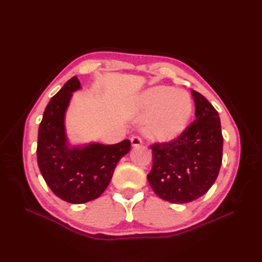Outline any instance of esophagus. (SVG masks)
<instances>
[{
  "label": "esophagus",
  "instance_id": "esophagus-1",
  "mask_svg": "<svg viewBox=\"0 0 262 262\" xmlns=\"http://www.w3.org/2000/svg\"><path fill=\"white\" fill-rule=\"evenodd\" d=\"M130 142H132V145L133 146H140V145H142V143H143L142 138L140 136H133V137H130Z\"/></svg>",
  "mask_w": 262,
  "mask_h": 262
}]
</instances>
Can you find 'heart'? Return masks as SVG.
<instances>
[{
  "label": "heart",
  "mask_w": 262,
  "mask_h": 262,
  "mask_svg": "<svg viewBox=\"0 0 262 262\" xmlns=\"http://www.w3.org/2000/svg\"><path fill=\"white\" fill-rule=\"evenodd\" d=\"M138 108L147 114L144 132L155 141L168 142L186 129L192 114L189 94L168 85H157L144 91L138 98Z\"/></svg>",
  "instance_id": "obj_1"
}]
</instances>
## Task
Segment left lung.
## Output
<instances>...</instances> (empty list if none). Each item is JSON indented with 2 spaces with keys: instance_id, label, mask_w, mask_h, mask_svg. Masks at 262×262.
I'll list each match as a JSON object with an SVG mask.
<instances>
[{
  "instance_id": "1",
  "label": "left lung",
  "mask_w": 262,
  "mask_h": 262,
  "mask_svg": "<svg viewBox=\"0 0 262 262\" xmlns=\"http://www.w3.org/2000/svg\"><path fill=\"white\" fill-rule=\"evenodd\" d=\"M191 94L196 119L176 140L151 145L153 166L148 183L160 198L173 204L190 203L207 192L223 159L219 113L203 94Z\"/></svg>"
}]
</instances>
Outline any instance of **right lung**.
I'll use <instances>...</instances> for the list:
<instances>
[{
  "instance_id": "right-lung-1",
  "label": "right lung",
  "mask_w": 262,
  "mask_h": 262,
  "mask_svg": "<svg viewBox=\"0 0 262 262\" xmlns=\"http://www.w3.org/2000/svg\"><path fill=\"white\" fill-rule=\"evenodd\" d=\"M81 89L76 76L48 102L39 125L37 161L51 190L71 204H84L98 198L113 178L119 160L130 149V141L113 145L91 143L71 147L65 132V113L72 92Z\"/></svg>"
}]
</instances>
